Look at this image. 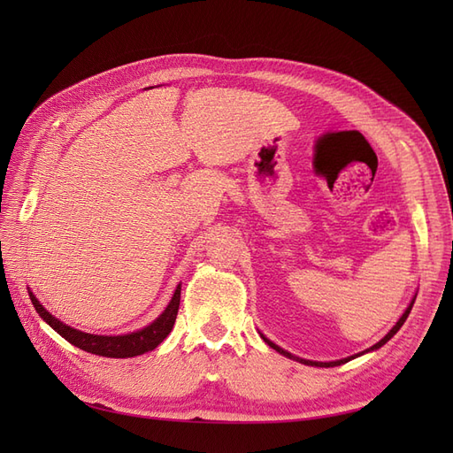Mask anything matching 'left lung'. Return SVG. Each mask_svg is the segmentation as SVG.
Returning a JSON list of instances; mask_svg holds the SVG:
<instances>
[{"label": "left lung", "mask_w": 453, "mask_h": 453, "mask_svg": "<svg viewBox=\"0 0 453 453\" xmlns=\"http://www.w3.org/2000/svg\"><path fill=\"white\" fill-rule=\"evenodd\" d=\"M412 306H414V300L412 303H410V306L406 308V311L401 315V319L396 321V325L391 328V331L383 336L378 344H374L372 348H368V349H365V351H361V353H357V355H351V357H346V359H340V361H328V363H319V361H308V359H300V357H295V355H291L289 351H285V349H281L280 346H276L273 344V342H270L266 336H263V340L266 342V344L272 348V349H276V351H280L281 355H285V357H289V359H295V361H298V363H304V365H310V366H323V368H328V366H338V365H344V363H348V361H351V359H355V357H359V355H363V353H368V351H374V349H378V348H381L383 344H386L388 340H391L395 334H396V331H399V328L404 325V321H406V318H408V313H410V310H412Z\"/></svg>", "instance_id": "1"}]
</instances>
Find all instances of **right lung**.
Wrapping results in <instances>:
<instances>
[{
	"mask_svg": "<svg viewBox=\"0 0 453 453\" xmlns=\"http://www.w3.org/2000/svg\"><path fill=\"white\" fill-rule=\"evenodd\" d=\"M30 300L35 308V311L47 321L54 331H57L62 338H65L70 344L77 346L79 349L94 353V355H102V357H113V359H127V357H135V355H142L147 351H153L160 342L166 338L175 323L177 318V310H180V300H181V285H177V289L170 300L168 308L164 310L158 318L147 325L145 328H140V331L130 333V334H120V336H100V334H88L83 331H77L73 326H67L60 319L52 318V315L39 304V300L32 291Z\"/></svg>",
	"mask_w": 453,
	"mask_h": 453,
	"instance_id": "1",
	"label": "right lung"
}]
</instances>
